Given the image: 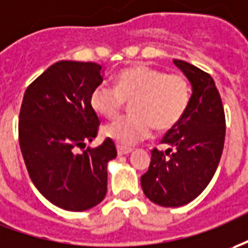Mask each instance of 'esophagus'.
<instances>
[{"label":"esophagus","instance_id":"obj_1","mask_svg":"<svg viewBox=\"0 0 248 248\" xmlns=\"http://www.w3.org/2000/svg\"><path fill=\"white\" fill-rule=\"evenodd\" d=\"M117 152L119 156H122V155H129L131 152V148H124V146H117Z\"/></svg>","mask_w":248,"mask_h":248}]
</instances>
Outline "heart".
<instances>
[{
    "mask_svg": "<svg viewBox=\"0 0 248 248\" xmlns=\"http://www.w3.org/2000/svg\"><path fill=\"white\" fill-rule=\"evenodd\" d=\"M191 99L190 82L183 75L146 65L126 67L115 76L114 87L99 84L91 93V106L102 117L114 118L130 102L131 115L103 127V136L119 146H131L152 134L153 126L170 130L185 117Z\"/></svg>",
    "mask_w": 248,
    "mask_h": 248,
    "instance_id": "1",
    "label": "heart"
}]
</instances>
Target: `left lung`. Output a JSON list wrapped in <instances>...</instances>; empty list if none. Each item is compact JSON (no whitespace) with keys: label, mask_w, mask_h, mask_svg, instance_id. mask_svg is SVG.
Here are the masks:
<instances>
[{"label":"left lung","mask_w":248,"mask_h":248,"mask_svg":"<svg viewBox=\"0 0 248 248\" xmlns=\"http://www.w3.org/2000/svg\"><path fill=\"white\" fill-rule=\"evenodd\" d=\"M173 63L191 82L193 95L185 117L161 140L170 148L166 152L153 148L149 168L141 176L144 194L166 208L183 206L205 190L225 140V114L213 78L188 62Z\"/></svg>","instance_id":"left-lung-1"}]
</instances>
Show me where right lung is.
<instances>
[{"label": "right lung", "instance_id": "obj_1", "mask_svg": "<svg viewBox=\"0 0 248 248\" xmlns=\"http://www.w3.org/2000/svg\"><path fill=\"white\" fill-rule=\"evenodd\" d=\"M95 62L60 61L25 91L18 142L33 185L48 201L70 212L96 206L107 193V163L115 159L114 141L87 148L100 121L91 106L92 91L102 84Z\"/></svg>", "mask_w": 248, "mask_h": 248}]
</instances>
